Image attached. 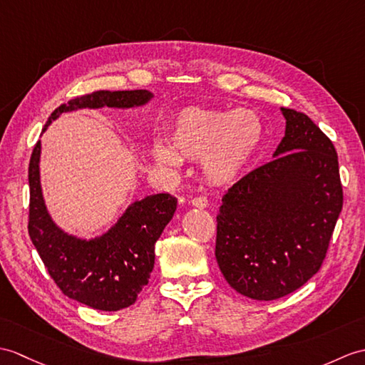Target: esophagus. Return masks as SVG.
I'll list each match as a JSON object with an SVG mask.
<instances>
[{
	"instance_id": "1",
	"label": "esophagus",
	"mask_w": 365,
	"mask_h": 365,
	"mask_svg": "<svg viewBox=\"0 0 365 365\" xmlns=\"http://www.w3.org/2000/svg\"><path fill=\"white\" fill-rule=\"evenodd\" d=\"M191 203H192V207H196V208H205L208 205V200H207V197L199 196V197L191 199Z\"/></svg>"
}]
</instances>
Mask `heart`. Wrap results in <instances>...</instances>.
I'll return each instance as SVG.
<instances>
[{"label":"heart","instance_id":"heart-1","mask_svg":"<svg viewBox=\"0 0 365 365\" xmlns=\"http://www.w3.org/2000/svg\"><path fill=\"white\" fill-rule=\"evenodd\" d=\"M261 140L262 124L252 110L186 107L174 118L169 146L157 141L152 152L165 166H179L182 160H202L208 182L228 185L240 179Z\"/></svg>","mask_w":365,"mask_h":365}]
</instances>
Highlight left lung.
I'll use <instances>...</instances> for the list:
<instances>
[{
	"label": "left lung",
	"instance_id": "1",
	"mask_svg": "<svg viewBox=\"0 0 365 365\" xmlns=\"http://www.w3.org/2000/svg\"><path fill=\"white\" fill-rule=\"evenodd\" d=\"M282 113L274 160L228 188L216 217L217 266L253 300L284 297L319 272L344 202L331 140L304 113Z\"/></svg>",
	"mask_w": 365,
	"mask_h": 365
}]
</instances>
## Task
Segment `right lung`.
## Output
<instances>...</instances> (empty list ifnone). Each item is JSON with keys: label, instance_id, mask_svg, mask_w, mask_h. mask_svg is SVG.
Here are the masks:
<instances>
[{"label": "right lung", "instance_id": "add662e5", "mask_svg": "<svg viewBox=\"0 0 365 365\" xmlns=\"http://www.w3.org/2000/svg\"><path fill=\"white\" fill-rule=\"evenodd\" d=\"M148 90H99L57 107L43 132L58 115L78 108H132L152 99ZM40 140L29 162V224L32 244L61 291L99 311L130 307L148 284L155 262V242L171 221L177 199L160 192L133 202L104 235L81 240L65 233L51 219L40 185Z\"/></svg>", "mask_w": 365, "mask_h": 365}]
</instances>
